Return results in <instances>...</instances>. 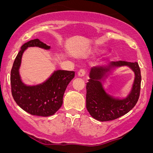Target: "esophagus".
I'll list each match as a JSON object with an SVG mask.
<instances>
[{"mask_svg":"<svg viewBox=\"0 0 153 153\" xmlns=\"http://www.w3.org/2000/svg\"><path fill=\"white\" fill-rule=\"evenodd\" d=\"M85 71L84 70H80L78 72V73H77V74H78V76L79 77H82L85 75Z\"/></svg>","mask_w":153,"mask_h":153,"instance_id":"obj_1","label":"esophagus"}]
</instances>
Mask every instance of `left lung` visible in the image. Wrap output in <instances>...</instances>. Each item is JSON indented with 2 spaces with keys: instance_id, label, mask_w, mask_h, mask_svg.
Masks as SVG:
<instances>
[{
  "instance_id": "obj_1",
  "label": "left lung",
  "mask_w": 153,
  "mask_h": 153,
  "mask_svg": "<svg viewBox=\"0 0 153 153\" xmlns=\"http://www.w3.org/2000/svg\"><path fill=\"white\" fill-rule=\"evenodd\" d=\"M128 66L135 73V79L130 93L126 98H116L105 91L101 83L103 77L115 68ZM86 83V108L93 118L104 122L120 118L132 109L139 100L141 89V70L138 62H111L103 66L90 70Z\"/></svg>"
}]
</instances>
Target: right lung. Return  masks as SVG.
<instances>
[{
	"label": "right lung",
	"instance_id": "right-lung-1",
	"mask_svg": "<svg viewBox=\"0 0 153 153\" xmlns=\"http://www.w3.org/2000/svg\"><path fill=\"white\" fill-rule=\"evenodd\" d=\"M28 47L51 49L39 39H33L22 45L11 70L12 97L16 103L28 114L43 117L52 116L61 107L65 91L74 77V72L56 70L42 83L33 85L25 84L21 78L19 68L23 53Z\"/></svg>",
	"mask_w": 153,
	"mask_h": 153
}]
</instances>
